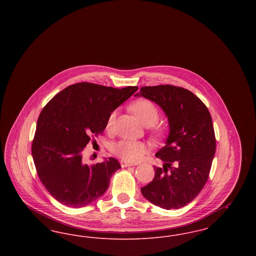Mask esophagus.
Wrapping results in <instances>:
<instances>
[{"mask_svg":"<svg viewBox=\"0 0 256 256\" xmlns=\"http://www.w3.org/2000/svg\"><path fill=\"white\" fill-rule=\"evenodd\" d=\"M120 163H121V166H122V168H124V167H128V166H134V165H135V164L130 163V162H128V161H124V160H122Z\"/></svg>","mask_w":256,"mask_h":256,"instance_id":"obj_1","label":"esophagus"}]
</instances>
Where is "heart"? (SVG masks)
Returning a JSON list of instances; mask_svg holds the SVG:
<instances>
[{
  "label": "heart",
  "instance_id": "obj_1",
  "mask_svg": "<svg viewBox=\"0 0 256 256\" xmlns=\"http://www.w3.org/2000/svg\"><path fill=\"white\" fill-rule=\"evenodd\" d=\"M130 110L135 114L137 119L144 126H152L158 121L159 110L148 100L140 98L135 100L130 106ZM116 111H112L108 118L106 128L110 130L115 122ZM163 130L161 128H154V134L161 135ZM114 152L121 158L126 161H138L142 158L148 150V146L144 142L134 140H122L113 146Z\"/></svg>",
  "mask_w": 256,
  "mask_h": 256
}]
</instances>
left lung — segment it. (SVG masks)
Instances as JSON below:
<instances>
[{
  "label": "left lung",
  "instance_id": "1",
  "mask_svg": "<svg viewBox=\"0 0 256 256\" xmlns=\"http://www.w3.org/2000/svg\"><path fill=\"white\" fill-rule=\"evenodd\" d=\"M135 97L158 104L168 117L170 134L156 152L164 162L154 178L141 188L156 206L178 209L191 202L206 183L216 152L212 118L206 106L180 86H145Z\"/></svg>",
  "mask_w": 256,
  "mask_h": 256
}]
</instances>
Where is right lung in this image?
Instances as JSON below:
<instances>
[{
    "instance_id": "1",
    "label": "right lung",
    "mask_w": 256,
    "mask_h": 256,
    "mask_svg": "<svg viewBox=\"0 0 256 256\" xmlns=\"http://www.w3.org/2000/svg\"><path fill=\"white\" fill-rule=\"evenodd\" d=\"M137 89L80 82L63 89L42 110L32 154L41 182L58 202L86 206L108 190L120 163L110 158L87 165L82 152L92 137L104 132L110 113Z\"/></svg>"
}]
</instances>
